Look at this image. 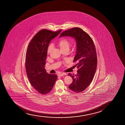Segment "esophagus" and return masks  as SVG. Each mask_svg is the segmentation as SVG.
<instances>
[{
    "label": "esophagus",
    "instance_id": "esophagus-1",
    "mask_svg": "<svg viewBox=\"0 0 125 125\" xmlns=\"http://www.w3.org/2000/svg\"><path fill=\"white\" fill-rule=\"evenodd\" d=\"M66 73H61L58 74V76H63V75H65Z\"/></svg>",
    "mask_w": 125,
    "mask_h": 125
}]
</instances>
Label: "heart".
Instances as JSON below:
<instances>
[{
	"label": "heart",
	"instance_id": "b5f03b06",
	"mask_svg": "<svg viewBox=\"0 0 125 125\" xmlns=\"http://www.w3.org/2000/svg\"><path fill=\"white\" fill-rule=\"evenodd\" d=\"M58 44L62 50H64L67 49H69V47L70 46V42L66 38H62L58 42ZM52 49L53 45L52 44H50L47 48V53L49 54L50 53Z\"/></svg>",
	"mask_w": 125,
	"mask_h": 125
}]
</instances>
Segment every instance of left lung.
Masks as SVG:
<instances>
[{"label":"left lung","mask_w":125,"mask_h":125,"mask_svg":"<svg viewBox=\"0 0 125 125\" xmlns=\"http://www.w3.org/2000/svg\"><path fill=\"white\" fill-rule=\"evenodd\" d=\"M69 36L75 39L76 53L73 62L78 70L76 75L69 73L73 81L69 89L75 93H79L86 89L92 82L97 68V58L96 48L91 37L82 29L75 27L64 31L59 37Z\"/></svg>","instance_id":"1"}]
</instances>
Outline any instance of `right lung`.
<instances>
[{
	"instance_id": "1",
	"label": "right lung",
	"mask_w": 125,
	"mask_h": 125,
	"mask_svg": "<svg viewBox=\"0 0 125 125\" xmlns=\"http://www.w3.org/2000/svg\"><path fill=\"white\" fill-rule=\"evenodd\" d=\"M62 30L54 32L41 30L34 35L28 46L25 61L26 74L31 85L41 94L50 93L57 79V75L48 73L44 67L49 45Z\"/></svg>"
}]
</instances>
